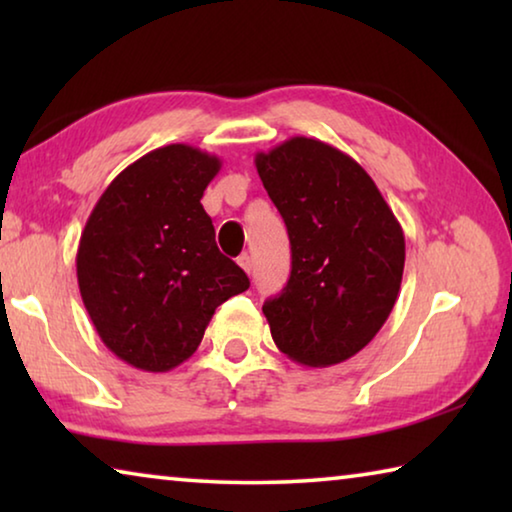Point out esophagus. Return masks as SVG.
I'll use <instances>...</instances> for the list:
<instances>
[{
    "instance_id": "34e87169",
    "label": "esophagus",
    "mask_w": 512,
    "mask_h": 512,
    "mask_svg": "<svg viewBox=\"0 0 512 512\" xmlns=\"http://www.w3.org/2000/svg\"><path fill=\"white\" fill-rule=\"evenodd\" d=\"M237 262H239V266L241 268H244V271L250 275V273H253V257H250L248 253H244V255H241L239 259H237Z\"/></svg>"
}]
</instances>
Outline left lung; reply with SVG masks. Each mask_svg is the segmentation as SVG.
Here are the masks:
<instances>
[{
    "mask_svg": "<svg viewBox=\"0 0 512 512\" xmlns=\"http://www.w3.org/2000/svg\"><path fill=\"white\" fill-rule=\"evenodd\" d=\"M255 167L291 241L287 287L262 307L275 345L309 368L354 357L400 293V221L357 160L314 137L259 151Z\"/></svg>",
    "mask_w": 512,
    "mask_h": 512,
    "instance_id": "left-lung-1",
    "label": "left lung"
}]
</instances>
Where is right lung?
Instances as JSON below:
<instances>
[{
	"label": "right lung",
	"mask_w": 512,
	"mask_h": 512,
	"mask_svg": "<svg viewBox=\"0 0 512 512\" xmlns=\"http://www.w3.org/2000/svg\"><path fill=\"white\" fill-rule=\"evenodd\" d=\"M221 160L167 144L119 173L81 232L76 277L106 348L146 372H167L196 352L246 273L214 241L201 198Z\"/></svg>",
	"instance_id": "add662e5"
}]
</instances>
